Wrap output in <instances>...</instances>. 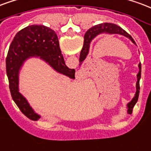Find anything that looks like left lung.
<instances>
[{
    "instance_id": "left-lung-1",
    "label": "left lung",
    "mask_w": 151,
    "mask_h": 151,
    "mask_svg": "<svg viewBox=\"0 0 151 151\" xmlns=\"http://www.w3.org/2000/svg\"><path fill=\"white\" fill-rule=\"evenodd\" d=\"M102 33H109V34H120L124 37H126L127 38H129L130 41H132L134 45L135 41L132 38V37L129 35V33H127L124 29H122L121 27H119L118 25L115 24H112V23H102V24H97L94 25L93 27L90 28V29L87 31L84 36V44H83V47L80 53V58H79V62L80 65L84 61V60L86 58L87 55L89 53V50H90V42L92 41L93 38H95L96 37ZM138 68H139V71H138V74H137V82H136V93H135L134 97L133 98L131 101H129V103L127 104V113L131 114L133 111V108L136 102L138 101V96H139V90H140V86H139V81L141 78V63L138 64Z\"/></svg>"
}]
</instances>
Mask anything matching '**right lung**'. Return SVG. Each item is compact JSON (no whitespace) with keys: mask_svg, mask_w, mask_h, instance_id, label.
Here are the masks:
<instances>
[{"mask_svg":"<svg viewBox=\"0 0 151 151\" xmlns=\"http://www.w3.org/2000/svg\"><path fill=\"white\" fill-rule=\"evenodd\" d=\"M32 57H39L57 72L72 79L75 78V70L66 66L58 36L50 27L33 24L20 30L15 35L6 58L10 93L14 102L24 115L33 121H37L41 116L34 112L25 98L19 92L18 88L19 71L24 61Z\"/></svg>","mask_w":151,"mask_h":151,"instance_id":"1","label":"right lung"}]
</instances>
